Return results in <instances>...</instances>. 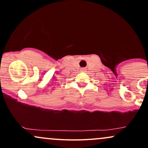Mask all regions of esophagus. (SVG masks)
Listing matches in <instances>:
<instances>
[{
  "mask_svg": "<svg viewBox=\"0 0 148 148\" xmlns=\"http://www.w3.org/2000/svg\"><path fill=\"white\" fill-rule=\"evenodd\" d=\"M81 72H85V71H86V69H85V68H81Z\"/></svg>",
  "mask_w": 148,
  "mask_h": 148,
  "instance_id": "esophagus-1",
  "label": "esophagus"
}]
</instances>
